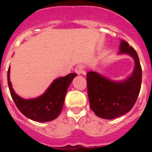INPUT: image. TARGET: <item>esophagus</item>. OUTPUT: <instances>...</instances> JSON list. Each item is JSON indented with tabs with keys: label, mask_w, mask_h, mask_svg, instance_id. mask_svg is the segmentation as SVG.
<instances>
[{
	"label": "esophagus",
	"mask_w": 152,
	"mask_h": 152,
	"mask_svg": "<svg viewBox=\"0 0 152 152\" xmlns=\"http://www.w3.org/2000/svg\"><path fill=\"white\" fill-rule=\"evenodd\" d=\"M75 72L77 74V75H80V74H82V75H85V72H84V67L82 65H80V64H78L76 66L75 68Z\"/></svg>",
	"instance_id": "obj_1"
}]
</instances>
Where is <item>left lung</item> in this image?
I'll return each instance as SVG.
<instances>
[{"label":"left lung","instance_id":"obj_1","mask_svg":"<svg viewBox=\"0 0 152 152\" xmlns=\"http://www.w3.org/2000/svg\"><path fill=\"white\" fill-rule=\"evenodd\" d=\"M119 50V54L129 55L135 61L133 72L126 80L114 81L95 72L87 74L90 107L103 119H115L129 112L140 92L142 72L139 56L125 40H121Z\"/></svg>","mask_w":152,"mask_h":152}]
</instances>
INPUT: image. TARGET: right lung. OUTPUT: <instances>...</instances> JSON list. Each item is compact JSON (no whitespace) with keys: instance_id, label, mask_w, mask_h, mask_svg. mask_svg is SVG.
<instances>
[{"instance_id":"add662e5","label":"right lung","mask_w":152,"mask_h":152,"mask_svg":"<svg viewBox=\"0 0 152 152\" xmlns=\"http://www.w3.org/2000/svg\"><path fill=\"white\" fill-rule=\"evenodd\" d=\"M76 73L68 74L56 79L43 94L34 99L25 100L14 92L10 80V66L7 72V82L10 95L18 110L29 119L36 122L52 121L61 113L68 88Z\"/></svg>"}]
</instances>
